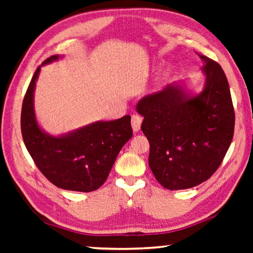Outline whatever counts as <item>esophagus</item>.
<instances>
[{
  "instance_id": "34e87169",
  "label": "esophagus",
  "mask_w": 253,
  "mask_h": 253,
  "mask_svg": "<svg viewBox=\"0 0 253 253\" xmlns=\"http://www.w3.org/2000/svg\"><path fill=\"white\" fill-rule=\"evenodd\" d=\"M142 117L138 116V115H134V116L131 117V127H132V130L135 132L139 131L140 130V125H142Z\"/></svg>"
}]
</instances>
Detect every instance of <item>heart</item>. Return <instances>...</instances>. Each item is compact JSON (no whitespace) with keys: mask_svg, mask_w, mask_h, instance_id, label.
I'll return each mask as SVG.
<instances>
[{"mask_svg":"<svg viewBox=\"0 0 253 253\" xmlns=\"http://www.w3.org/2000/svg\"><path fill=\"white\" fill-rule=\"evenodd\" d=\"M170 75H172V70H170V68H166V69L162 72V75L160 77V84H165L166 81L169 79Z\"/></svg>","mask_w":253,"mask_h":253,"instance_id":"1","label":"heart"}]
</instances>
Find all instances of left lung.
<instances>
[{
  "label": "left lung",
  "instance_id": "8db88e82",
  "mask_svg": "<svg viewBox=\"0 0 253 253\" xmlns=\"http://www.w3.org/2000/svg\"><path fill=\"white\" fill-rule=\"evenodd\" d=\"M199 54V53H198ZM202 90L178 81L143 97L136 110L149 146L148 165L168 190L194 187L207 181L232 142L234 110L228 79L219 63L203 54Z\"/></svg>",
  "mask_w": 253,
  "mask_h": 253
}]
</instances>
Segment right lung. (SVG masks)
<instances>
[{"mask_svg": "<svg viewBox=\"0 0 253 253\" xmlns=\"http://www.w3.org/2000/svg\"><path fill=\"white\" fill-rule=\"evenodd\" d=\"M61 58L59 54L48 58L33 75L21 111L23 142L38 169L55 186L92 192L105 183L119 152L131 138L130 116L98 121L60 135L45 131L37 119L34 91L41 67Z\"/></svg>", "mask_w": 253, "mask_h": 253, "instance_id": "1", "label": "right lung"}]
</instances>
